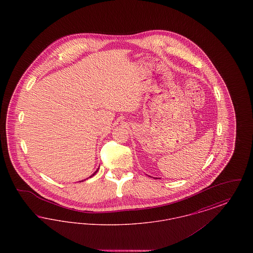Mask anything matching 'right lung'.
<instances>
[{"label":"right lung","instance_id":"right-lung-1","mask_svg":"<svg viewBox=\"0 0 253 253\" xmlns=\"http://www.w3.org/2000/svg\"><path fill=\"white\" fill-rule=\"evenodd\" d=\"M97 170H98V169H96V171H95V172H94V173H93V175H94V174H96V172H97ZM93 175H91V176H93ZM91 176H90V177H91Z\"/></svg>","mask_w":253,"mask_h":253}]
</instances>
